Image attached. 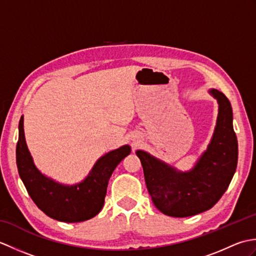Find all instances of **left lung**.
I'll use <instances>...</instances> for the list:
<instances>
[{
	"instance_id": "8db88e82",
	"label": "left lung",
	"mask_w": 256,
	"mask_h": 256,
	"mask_svg": "<svg viewBox=\"0 0 256 256\" xmlns=\"http://www.w3.org/2000/svg\"><path fill=\"white\" fill-rule=\"evenodd\" d=\"M219 103L214 136L192 170L179 172L144 150H138L146 187L162 214L184 218L212 208L229 187L238 165V140L233 130L231 103L211 89Z\"/></svg>"
}]
</instances>
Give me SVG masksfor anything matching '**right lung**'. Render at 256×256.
I'll list each match as a JSON object with an SVG mask.
<instances>
[{"label":"right lung","mask_w":256,"mask_h":256,"mask_svg":"<svg viewBox=\"0 0 256 256\" xmlns=\"http://www.w3.org/2000/svg\"><path fill=\"white\" fill-rule=\"evenodd\" d=\"M24 118L20 120L16 165L20 177L35 204L50 218L62 222H81L94 218L104 204L106 187L113 170L131 153V148L108 152L100 157L82 182L66 186L46 177L37 170L27 148Z\"/></svg>","instance_id":"obj_1"}]
</instances>
